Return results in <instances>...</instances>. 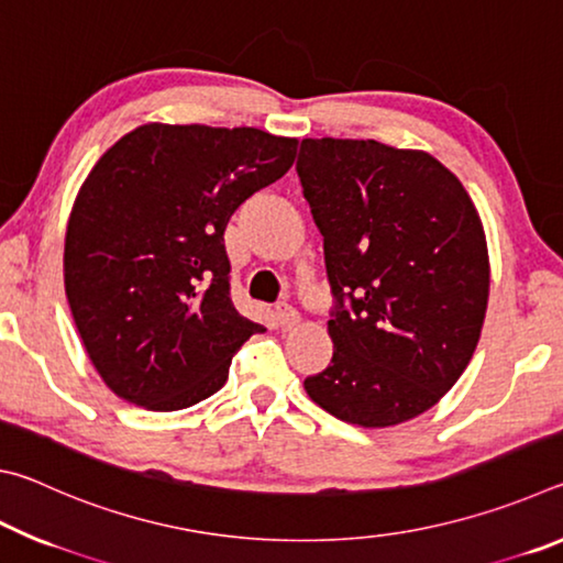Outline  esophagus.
I'll use <instances>...</instances> for the list:
<instances>
[{
    "label": "esophagus",
    "instance_id": "1",
    "mask_svg": "<svg viewBox=\"0 0 563 563\" xmlns=\"http://www.w3.org/2000/svg\"><path fill=\"white\" fill-rule=\"evenodd\" d=\"M275 318H278L280 330H292L300 322V312L295 310L292 305L283 302V305H278V308H275Z\"/></svg>",
    "mask_w": 563,
    "mask_h": 563
}]
</instances>
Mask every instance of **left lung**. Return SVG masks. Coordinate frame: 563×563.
Wrapping results in <instances>:
<instances>
[{"label": "left lung", "instance_id": "8db88e82", "mask_svg": "<svg viewBox=\"0 0 563 563\" xmlns=\"http://www.w3.org/2000/svg\"><path fill=\"white\" fill-rule=\"evenodd\" d=\"M295 168L338 302L332 360L305 393L342 422H407L450 393L479 342L489 300L482 218L424 151L302 139Z\"/></svg>", "mask_w": 563, "mask_h": 563}]
</instances>
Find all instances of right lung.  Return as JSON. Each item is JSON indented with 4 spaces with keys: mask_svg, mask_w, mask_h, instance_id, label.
<instances>
[{
    "mask_svg": "<svg viewBox=\"0 0 563 563\" xmlns=\"http://www.w3.org/2000/svg\"><path fill=\"white\" fill-rule=\"evenodd\" d=\"M298 139L144 123L89 170L64 238V288L113 395L174 412L225 385L263 332L231 300L223 233L245 198L288 174Z\"/></svg>",
    "mask_w": 563,
    "mask_h": 563,
    "instance_id": "1",
    "label": "right lung"
}]
</instances>
